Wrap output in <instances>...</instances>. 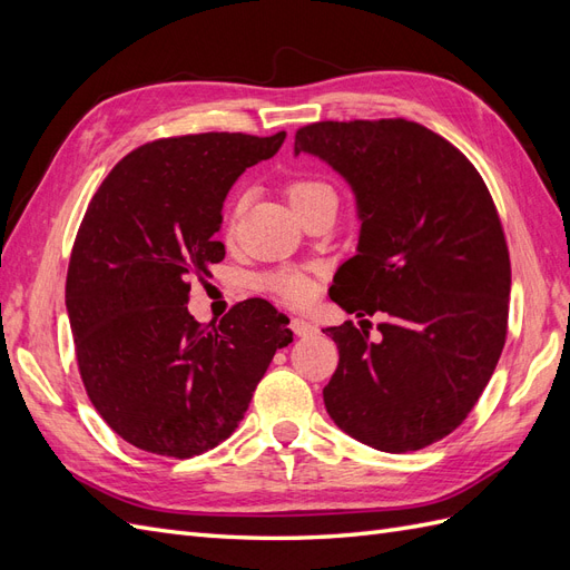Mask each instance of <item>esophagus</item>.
Segmentation results:
<instances>
[{
	"mask_svg": "<svg viewBox=\"0 0 570 570\" xmlns=\"http://www.w3.org/2000/svg\"><path fill=\"white\" fill-rule=\"evenodd\" d=\"M292 331H295L299 337H308V335H316L318 327L312 321L297 316V318H292Z\"/></svg>",
	"mask_w": 570,
	"mask_h": 570,
	"instance_id": "esophagus-1",
	"label": "esophagus"
}]
</instances>
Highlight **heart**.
Instances as JSON below:
<instances>
[{
	"label": "heart",
	"instance_id": "heart-1",
	"mask_svg": "<svg viewBox=\"0 0 570 570\" xmlns=\"http://www.w3.org/2000/svg\"><path fill=\"white\" fill-rule=\"evenodd\" d=\"M287 199L292 204V209H302L304 204H308L316 197H323V195H333V189L327 187L325 183H318V180H306V178H297V180H289L287 187ZM239 209L243 206H235L233 212V223L237 220L239 216ZM264 285L275 292V295L283 297L285 302H306L308 297H312L314 292V283L312 278H306L304 273H297V271H278V273H271L268 278H264Z\"/></svg>",
	"mask_w": 570,
	"mask_h": 570
}]
</instances>
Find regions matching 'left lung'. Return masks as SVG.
Listing matches in <instances>:
<instances>
[{"label": "left lung", "mask_w": 570, "mask_h": 570, "mask_svg": "<svg viewBox=\"0 0 570 570\" xmlns=\"http://www.w3.org/2000/svg\"><path fill=\"white\" fill-rule=\"evenodd\" d=\"M352 187L358 245L331 299L367 328L325 327L340 364L323 387L335 425L373 450L402 454L450 435L490 383L507 340L511 264L485 183L463 154L404 118L325 120L297 130Z\"/></svg>", "instance_id": "1"}]
</instances>
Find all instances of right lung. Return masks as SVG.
I'll list each match as a JSON object with an SVG mask.
<instances>
[{
	"label": "right lung",
	"mask_w": 570,
	"mask_h": 570,
	"mask_svg": "<svg viewBox=\"0 0 570 570\" xmlns=\"http://www.w3.org/2000/svg\"><path fill=\"white\" fill-rule=\"evenodd\" d=\"M285 132H202L137 147L92 197L66 278V312L85 390L114 433L142 452L187 459L228 440L287 316L266 299L218 325L187 312L189 281L223 262V202Z\"/></svg>",
	"instance_id": "right-lung-1"
}]
</instances>
